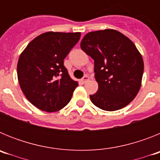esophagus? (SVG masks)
Instances as JSON below:
<instances>
[{
  "instance_id": "obj_1",
  "label": "esophagus",
  "mask_w": 160,
  "mask_h": 160,
  "mask_svg": "<svg viewBox=\"0 0 160 160\" xmlns=\"http://www.w3.org/2000/svg\"><path fill=\"white\" fill-rule=\"evenodd\" d=\"M89 80H90V78H89V76L87 75H85L84 77L82 78V82H88Z\"/></svg>"
}]
</instances>
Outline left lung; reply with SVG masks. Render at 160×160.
<instances>
[{
    "label": "left lung",
    "mask_w": 160,
    "mask_h": 160,
    "mask_svg": "<svg viewBox=\"0 0 160 160\" xmlns=\"http://www.w3.org/2000/svg\"><path fill=\"white\" fill-rule=\"evenodd\" d=\"M82 49L94 61L97 93L90 95L98 108L114 111L128 106L141 87L143 60L135 45L114 29L90 32L82 40Z\"/></svg>",
    "instance_id": "8db88e82"
}]
</instances>
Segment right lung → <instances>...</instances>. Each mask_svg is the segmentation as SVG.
I'll use <instances>...</instances> for the list:
<instances>
[{"label": "right lung", "instance_id": "1", "mask_svg": "<svg viewBox=\"0 0 160 160\" xmlns=\"http://www.w3.org/2000/svg\"><path fill=\"white\" fill-rule=\"evenodd\" d=\"M81 32H46L31 41L18 62V78L22 92L37 108L55 112L67 105L78 82L70 77L65 58Z\"/></svg>", "mask_w": 160, "mask_h": 160}]
</instances>
